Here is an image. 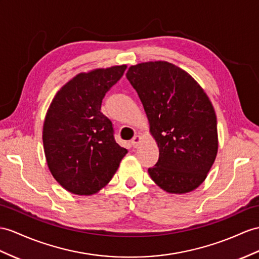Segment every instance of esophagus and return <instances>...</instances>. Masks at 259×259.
I'll use <instances>...</instances> for the list:
<instances>
[{
	"label": "esophagus",
	"instance_id": "34e87169",
	"mask_svg": "<svg viewBox=\"0 0 259 259\" xmlns=\"http://www.w3.org/2000/svg\"><path fill=\"white\" fill-rule=\"evenodd\" d=\"M141 141H142V137H141V136H138V135L134 136V137H133V140H132V141H131V144H132V146H133L134 148L138 147V145H140Z\"/></svg>",
	"mask_w": 259,
	"mask_h": 259
}]
</instances>
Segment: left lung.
<instances>
[{"label":"left lung","instance_id":"left-lung-1","mask_svg":"<svg viewBox=\"0 0 259 259\" xmlns=\"http://www.w3.org/2000/svg\"><path fill=\"white\" fill-rule=\"evenodd\" d=\"M126 78L136 90L159 148L150 178L169 193L197 189L218 154L217 115L198 82L167 61L130 67Z\"/></svg>","mask_w":259,"mask_h":259}]
</instances>
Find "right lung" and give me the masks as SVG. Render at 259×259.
Instances as JSON below:
<instances>
[{"instance_id":"add662e5","label":"right lung","mask_w":259,"mask_h":259,"mask_svg":"<svg viewBox=\"0 0 259 259\" xmlns=\"http://www.w3.org/2000/svg\"><path fill=\"white\" fill-rule=\"evenodd\" d=\"M125 69L123 65L79 73L52 101L44 122V149L50 172L69 192L97 193L127 154L114 140L112 122L101 112L105 93Z\"/></svg>"}]
</instances>
